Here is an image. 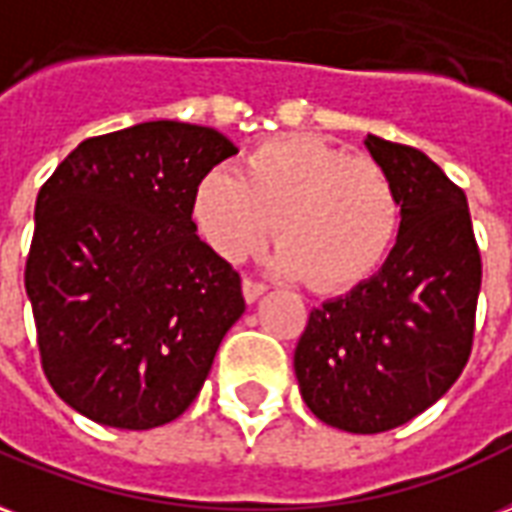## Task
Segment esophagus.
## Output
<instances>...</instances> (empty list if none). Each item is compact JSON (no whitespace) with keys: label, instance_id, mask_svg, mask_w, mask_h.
<instances>
[{"label":"esophagus","instance_id":"obj_1","mask_svg":"<svg viewBox=\"0 0 512 512\" xmlns=\"http://www.w3.org/2000/svg\"><path fill=\"white\" fill-rule=\"evenodd\" d=\"M267 292V289H264V283H256V281H248V278H245V281H242V297H245V302H248V305H251V302H256L261 297V294Z\"/></svg>","mask_w":512,"mask_h":512}]
</instances>
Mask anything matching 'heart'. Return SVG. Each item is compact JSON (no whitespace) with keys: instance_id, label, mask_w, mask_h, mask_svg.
Listing matches in <instances>:
<instances>
[{"instance_id":"1","label":"heart","mask_w":512,"mask_h":512,"mask_svg":"<svg viewBox=\"0 0 512 512\" xmlns=\"http://www.w3.org/2000/svg\"><path fill=\"white\" fill-rule=\"evenodd\" d=\"M190 215L226 261L259 251L272 226L281 242L275 270L343 294L382 270L401 229V199L376 160L349 158L324 138L281 136L248 152L237 174L207 171Z\"/></svg>"}]
</instances>
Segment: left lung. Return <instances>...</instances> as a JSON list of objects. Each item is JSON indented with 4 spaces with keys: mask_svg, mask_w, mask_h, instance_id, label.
Here are the masks:
<instances>
[{
    "mask_svg": "<svg viewBox=\"0 0 512 512\" xmlns=\"http://www.w3.org/2000/svg\"><path fill=\"white\" fill-rule=\"evenodd\" d=\"M365 149L398 190V240L374 278L313 308L294 374L322 423L382 434L434 406L461 376L483 267L464 190L420 149L379 136Z\"/></svg>",
    "mask_w": 512,
    "mask_h": 512,
    "instance_id": "left-lung-1",
    "label": "left lung"
}]
</instances>
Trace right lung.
Listing matches in <instances>:
<instances>
[{
	"instance_id": "1",
	"label": "right lung",
	"mask_w": 512,
	"mask_h": 512,
	"mask_svg": "<svg viewBox=\"0 0 512 512\" xmlns=\"http://www.w3.org/2000/svg\"><path fill=\"white\" fill-rule=\"evenodd\" d=\"M231 155L218 130L155 119L81 141L37 193L26 297L43 371L78 414L147 431L199 395L245 300L190 199Z\"/></svg>"
}]
</instances>
